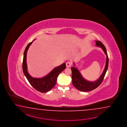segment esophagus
<instances>
[{
    "label": "esophagus",
    "mask_w": 127,
    "mask_h": 127,
    "mask_svg": "<svg viewBox=\"0 0 127 127\" xmlns=\"http://www.w3.org/2000/svg\"><path fill=\"white\" fill-rule=\"evenodd\" d=\"M66 67H70L72 65V63L69 62V61H68L67 62H66Z\"/></svg>",
    "instance_id": "obj_1"
}]
</instances>
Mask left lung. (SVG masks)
Masks as SVG:
<instances>
[{
	"label": "left lung",
	"instance_id": "left-lung-1",
	"mask_svg": "<svg viewBox=\"0 0 127 127\" xmlns=\"http://www.w3.org/2000/svg\"><path fill=\"white\" fill-rule=\"evenodd\" d=\"M96 45L102 48L106 56V63L105 67L103 72L101 76L99 78L97 81L95 82H89L84 79L81 75L80 73L78 70L75 67H71L72 70V83L74 87L76 89L82 92H88L92 91L94 89L97 88L102 83L103 80L105 75L108 69V57L107 52L106 51L105 47L103 44V43L100 41H96Z\"/></svg>",
	"mask_w": 127,
	"mask_h": 127
}]
</instances>
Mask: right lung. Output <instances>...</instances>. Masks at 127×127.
<instances>
[{
    "label": "right lung",
    "instance_id": "right-lung-1",
    "mask_svg": "<svg viewBox=\"0 0 127 127\" xmlns=\"http://www.w3.org/2000/svg\"><path fill=\"white\" fill-rule=\"evenodd\" d=\"M32 42V41L29 43L25 49L22 65L23 71L24 75L25 76L30 84L34 89L39 92L46 93L50 91L55 85L57 82V77L60 73L65 69L66 64L64 63L62 64L55 67L49 74L43 78H32L30 75L27 71L26 64L27 50Z\"/></svg>",
    "mask_w": 127,
    "mask_h": 127
}]
</instances>
